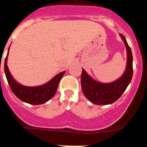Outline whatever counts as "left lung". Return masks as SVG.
I'll return each instance as SVG.
<instances>
[{"mask_svg":"<svg viewBox=\"0 0 147 147\" xmlns=\"http://www.w3.org/2000/svg\"><path fill=\"white\" fill-rule=\"evenodd\" d=\"M127 49V65L124 74L118 80L109 83L95 80L82 68L81 77L82 89L90 102L98 105H110L119 99L130 83L133 74L132 54L124 35L120 34Z\"/></svg>","mask_w":147,"mask_h":147,"instance_id":"left-lung-1","label":"left lung"}]
</instances>
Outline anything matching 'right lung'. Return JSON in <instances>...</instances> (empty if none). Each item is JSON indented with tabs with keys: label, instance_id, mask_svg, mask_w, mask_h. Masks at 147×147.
Instances as JSON below:
<instances>
[{
	"label": "right lung",
	"instance_id": "right-lung-1",
	"mask_svg": "<svg viewBox=\"0 0 147 147\" xmlns=\"http://www.w3.org/2000/svg\"><path fill=\"white\" fill-rule=\"evenodd\" d=\"M8 54H9V51H8L7 56L5 59V74H6V80L9 85L11 91L19 99L21 100L22 102L30 104V105H42L47 102L54 96L57 90L59 81L65 71H62L58 74L57 75H56L50 81L45 83L44 85L36 87L24 86L20 83H18L11 76L7 66Z\"/></svg>",
	"mask_w": 147,
	"mask_h": 147
}]
</instances>
